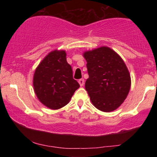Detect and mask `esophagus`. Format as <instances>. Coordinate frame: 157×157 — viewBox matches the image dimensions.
<instances>
[{"label": "esophagus", "instance_id": "34e87169", "mask_svg": "<svg viewBox=\"0 0 157 157\" xmlns=\"http://www.w3.org/2000/svg\"><path fill=\"white\" fill-rule=\"evenodd\" d=\"M78 82L80 86H82L84 85V79H80V80H78Z\"/></svg>", "mask_w": 157, "mask_h": 157}]
</instances>
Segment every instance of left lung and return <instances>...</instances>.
Segmentation results:
<instances>
[{
  "label": "left lung",
  "mask_w": 157,
  "mask_h": 157,
  "mask_svg": "<svg viewBox=\"0 0 157 157\" xmlns=\"http://www.w3.org/2000/svg\"><path fill=\"white\" fill-rule=\"evenodd\" d=\"M89 77L85 88L97 109L111 112L121 105L128 94L131 76L117 52L107 46L85 52Z\"/></svg>",
  "instance_id": "left-lung-1"
}]
</instances>
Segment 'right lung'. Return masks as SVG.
Instances as JSON below:
<instances>
[{
    "instance_id": "obj_1",
    "label": "right lung",
    "mask_w": 157,
    "mask_h": 157,
    "mask_svg": "<svg viewBox=\"0 0 157 157\" xmlns=\"http://www.w3.org/2000/svg\"><path fill=\"white\" fill-rule=\"evenodd\" d=\"M33 86L38 100L48 109H59L69 102L80 85L73 79L64 50H54L44 57L35 69Z\"/></svg>"
}]
</instances>
